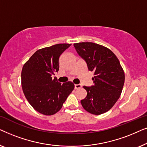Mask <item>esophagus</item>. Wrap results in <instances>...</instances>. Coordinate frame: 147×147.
<instances>
[{"instance_id": "34e87169", "label": "esophagus", "mask_w": 147, "mask_h": 147, "mask_svg": "<svg viewBox=\"0 0 147 147\" xmlns=\"http://www.w3.org/2000/svg\"><path fill=\"white\" fill-rule=\"evenodd\" d=\"M82 88L81 84H75V89H80Z\"/></svg>"}]
</instances>
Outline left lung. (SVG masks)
Returning <instances> with one entry per match:
<instances>
[{
    "label": "left lung",
    "mask_w": 147,
    "mask_h": 147,
    "mask_svg": "<svg viewBox=\"0 0 147 147\" xmlns=\"http://www.w3.org/2000/svg\"><path fill=\"white\" fill-rule=\"evenodd\" d=\"M74 46L88 69L94 71V85L84 86L87 96L81 100L82 105L92 114L105 113L117 102L123 88L125 76L119 60L111 50L99 44L82 42Z\"/></svg>",
    "instance_id": "obj_1"
}]
</instances>
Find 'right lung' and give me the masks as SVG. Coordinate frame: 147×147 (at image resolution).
Here are the masks:
<instances>
[{
  "label": "right lung",
  "instance_id": "right-lung-1",
  "mask_svg": "<svg viewBox=\"0 0 147 147\" xmlns=\"http://www.w3.org/2000/svg\"><path fill=\"white\" fill-rule=\"evenodd\" d=\"M71 44L60 43L37 50L24 64L21 85L25 98L35 110L46 116L59 111L74 84H61L53 76L59 71V58Z\"/></svg>",
  "mask_w": 147,
  "mask_h": 147
}]
</instances>
